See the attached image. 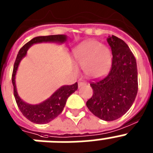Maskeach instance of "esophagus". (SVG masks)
I'll use <instances>...</instances> for the list:
<instances>
[{
  "mask_svg": "<svg viewBox=\"0 0 153 153\" xmlns=\"http://www.w3.org/2000/svg\"><path fill=\"white\" fill-rule=\"evenodd\" d=\"M86 84V82H85V81H82V80H80L79 82H78V87H81V86L84 85Z\"/></svg>",
  "mask_w": 153,
  "mask_h": 153,
  "instance_id": "34e87169",
  "label": "esophagus"
}]
</instances>
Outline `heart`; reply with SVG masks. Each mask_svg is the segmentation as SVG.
Returning <instances> with one entry per match:
<instances>
[{
	"label": "heart",
	"mask_w": 153,
	"mask_h": 153,
	"mask_svg": "<svg viewBox=\"0 0 153 153\" xmlns=\"http://www.w3.org/2000/svg\"><path fill=\"white\" fill-rule=\"evenodd\" d=\"M74 54L77 63L90 78H101L111 68L112 62L111 51L97 41L84 42L75 49Z\"/></svg>",
	"instance_id": "heart-1"
}]
</instances>
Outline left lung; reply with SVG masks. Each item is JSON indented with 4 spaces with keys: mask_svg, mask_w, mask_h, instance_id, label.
Listing matches in <instances>:
<instances>
[{
    "mask_svg": "<svg viewBox=\"0 0 153 153\" xmlns=\"http://www.w3.org/2000/svg\"><path fill=\"white\" fill-rule=\"evenodd\" d=\"M112 54L107 76L91 82L93 95L86 102L93 115L105 121H114L128 111L138 91L136 60L126 42L116 36L107 38Z\"/></svg>",
    "mask_w": 153,
    "mask_h": 153,
    "instance_id": "8db88e82",
    "label": "left lung"
}]
</instances>
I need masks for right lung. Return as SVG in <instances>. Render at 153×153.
Returning <instances> with one entry per match:
<instances>
[{
  "mask_svg": "<svg viewBox=\"0 0 153 153\" xmlns=\"http://www.w3.org/2000/svg\"><path fill=\"white\" fill-rule=\"evenodd\" d=\"M67 39L64 34L48 35V36H39L34 38L30 42L25 44L20 49L16 58L12 73V84L14 86V95L18 108L24 116L29 121L36 124H45L54 119L58 115L62 113L65 105L67 99L72 93L78 89V83L71 85H64L58 88L49 99L38 105H30L24 102L18 95L16 89L15 75L18 65L21 59L26 55L29 48L34 44L42 42H60L63 43Z\"/></svg>",
  "mask_w": 153,
  "mask_h": 153,
  "instance_id": "1",
  "label": "right lung"
}]
</instances>
